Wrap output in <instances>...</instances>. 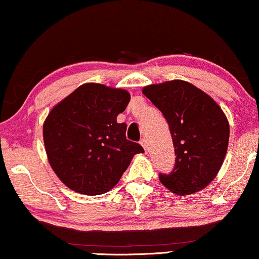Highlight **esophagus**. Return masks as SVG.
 Listing matches in <instances>:
<instances>
[{
    "instance_id": "34e87169",
    "label": "esophagus",
    "mask_w": 259,
    "mask_h": 259,
    "mask_svg": "<svg viewBox=\"0 0 259 259\" xmlns=\"http://www.w3.org/2000/svg\"><path fill=\"white\" fill-rule=\"evenodd\" d=\"M140 144H141V146L144 147V150L147 152L148 151V143H147V140L145 139V138H143V139L140 140Z\"/></svg>"
}]
</instances>
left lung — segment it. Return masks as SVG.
<instances>
[{"instance_id": "left-lung-1", "label": "left lung", "mask_w": 259, "mask_h": 259, "mask_svg": "<svg viewBox=\"0 0 259 259\" xmlns=\"http://www.w3.org/2000/svg\"><path fill=\"white\" fill-rule=\"evenodd\" d=\"M143 93L165 116L175 146V167L159 175L161 184L182 196L203 190L217 176L228 151L230 127L222 108L182 80L151 84Z\"/></svg>"}]
</instances>
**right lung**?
<instances>
[{"mask_svg": "<svg viewBox=\"0 0 259 259\" xmlns=\"http://www.w3.org/2000/svg\"><path fill=\"white\" fill-rule=\"evenodd\" d=\"M131 100L125 90L86 83L55 106L44 123L53 171L75 192L98 196L115 186L133 155L143 153L116 122Z\"/></svg>", "mask_w": 259, "mask_h": 259, "instance_id": "add662e5", "label": "right lung"}]
</instances>
